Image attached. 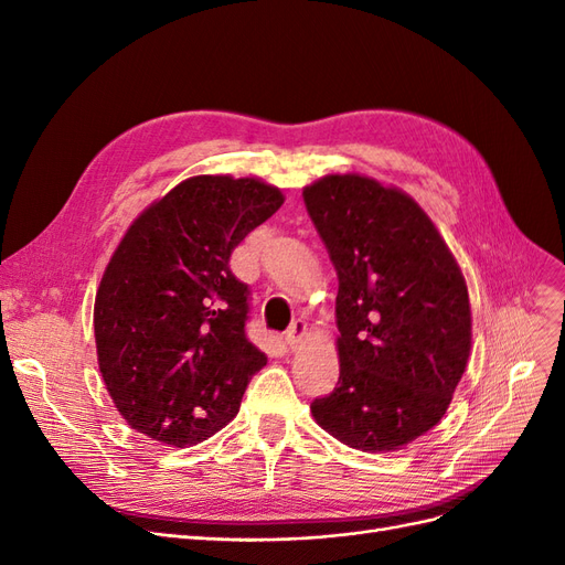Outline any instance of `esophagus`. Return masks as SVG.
Here are the masks:
<instances>
[{
	"instance_id": "obj_1",
	"label": "esophagus",
	"mask_w": 565,
	"mask_h": 565,
	"mask_svg": "<svg viewBox=\"0 0 565 565\" xmlns=\"http://www.w3.org/2000/svg\"><path fill=\"white\" fill-rule=\"evenodd\" d=\"M306 332H308V327H306V322L303 320H295L289 324V329L285 332V343L295 350V348H299V343L303 341V337H306Z\"/></svg>"
}]
</instances>
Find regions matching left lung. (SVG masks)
Returning a JSON list of instances; mask_svg holds the SVG:
<instances>
[{"label": "left lung", "mask_w": 565, "mask_h": 565, "mask_svg": "<svg viewBox=\"0 0 565 565\" xmlns=\"http://www.w3.org/2000/svg\"><path fill=\"white\" fill-rule=\"evenodd\" d=\"M303 203L337 276L341 374L310 404L316 420L362 451H395L441 420L468 366V285L439 231L404 191L327 174Z\"/></svg>", "instance_id": "obj_1"}]
</instances>
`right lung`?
Returning <instances> with one entry per match:
<instances>
[{
    "mask_svg": "<svg viewBox=\"0 0 565 565\" xmlns=\"http://www.w3.org/2000/svg\"><path fill=\"white\" fill-rule=\"evenodd\" d=\"M282 201L255 178L199 174L126 231L97 287L93 327L107 393L132 430L191 446L238 414L266 355L245 334L249 287L228 259Z\"/></svg>",
    "mask_w": 565,
    "mask_h": 565,
    "instance_id": "right-lung-1",
    "label": "right lung"
}]
</instances>
